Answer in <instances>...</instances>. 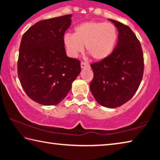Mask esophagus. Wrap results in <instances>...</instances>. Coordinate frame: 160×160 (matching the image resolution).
Wrapping results in <instances>:
<instances>
[{"label": "esophagus", "mask_w": 160, "mask_h": 160, "mask_svg": "<svg viewBox=\"0 0 160 160\" xmlns=\"http://www.w3.org/2000/svg\"><path fill=\"white\" fill-rule=\"evenodd\" d=\"M89 66H89L88 63H85V62H81V63H80L81 68H88Z\"/></svg>", "instance_id": "1"}]
</instances>
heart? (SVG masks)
Segmentation results:
<instances>
[{"label":"heart","instance_id":"obj_1","mask_svg":"<svg viewBox=\"0 0 160 160\" xmlns=\"http://www.w3.org/2000/svg\"><path fill=\"white\" fill-rule=\"evenodd\" d=\"M117 37V31L112 24L90 21L75 27L74 34H65L63 44L72 57L82 52L85 46L87 53L92 58L102 61L112 53Z\"/></svg>","mask_w":160,"mask_h":160}]
</instances>
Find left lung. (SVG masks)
Returning <instances> with one entry per match:
<instances>
[{
    "label": "left lung",
    "instance_id": "1",
    "mask_svg": "<svg viewBox=\"0 0 160 160\" xmlns=\"http://www.w3.org/2000/svg\"><path fill=\"white\" fill-rule=\"evenodd\" d=\"M118 31V43L109 57L90 65L94 78L90 88L100 105L116 108L136 92L141 82L144 60L140 43L128 26L109 19Z\"/></svg>",
    "mask_w": 160,
    "mask_h": 160
}]
</instances>
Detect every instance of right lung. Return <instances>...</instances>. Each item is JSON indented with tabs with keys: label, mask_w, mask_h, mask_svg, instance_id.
I'll list each match as a JSON object with an SVG mask.
<instances>
[{
	"label": "right lung",
	"mask_w": 160,
	"mask_h": 160,
	"mask_svg": "<svg viewBox=\"0 0 160 160\" xmlns=\"http://www.w3.org/2000/svg\"><path fill=\"white\" fill-rule=\"evenodd\" d=\"M71 17L66 15L38 22L22 38L18 78L27 95L40 104L60 103L81 71L80 61L68 57L63 44Z\"/></svg>",
	"instance_id": "add662e5"
}]
</instances>
